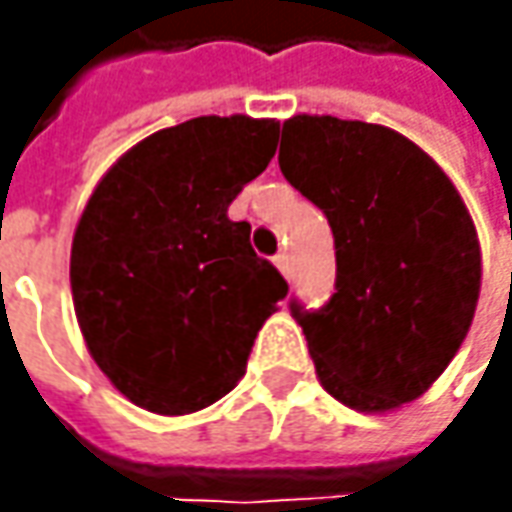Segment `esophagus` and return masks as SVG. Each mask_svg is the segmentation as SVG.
<instances>
[{"label": "esophagus", "instance_id": "esophagus-1", "mask_svg": "<svg viewBox=\"0 0 512 512\" xmlns=\"http://www.w3.org/2000/svg\"><path fill=\"white\" fill-rule=\"evenodd\" d=\"M273 262H276V267H279V273H282L285 279H290V256H287V253H279Z\"/></svg>", "mask_w": 512, "mask_h": 512}]
</instances>
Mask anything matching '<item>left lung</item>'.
I'll use <instances>...</instances> for the list:
<instances>
[{
	"mask_svg": "<svg viewBox=\"0 0 512 512\" xmlns=\"http://www.w3.org/2000/svg\"><path fill=\"white\" fill-rule=\"evenodd\" d=\"M279 168L325 210L336 293L302 325L319 382L359 413L419 399L459 353L482 290V247L462 196L416 142L384 125L299 113Z\"/></svg>",
	"mask_w": 512,
	"mask_h": 512,
	"instance_id": "left-lung-1",
	"label": "left lung"
}]
</instances>
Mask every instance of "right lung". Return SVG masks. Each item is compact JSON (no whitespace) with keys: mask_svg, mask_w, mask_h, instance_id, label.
Segmentation results:
<instances>
[{"mask_svg":"<svg viewBox=\"0 0 512 512\" xmlns=\"http://www.w3.org/2000/svg\"><path fill=\"white\" fill-rule=\"evenodd\" d=\"M279 122L199 116L150 133L93 187L70 245L76 322L110 384L159 416L245 376L287 282L227 207L276 153Z\"/></svg>","mask_w":512,"mask_h":512,"instance_id":"1","label":"right lung"}]
</instances>
